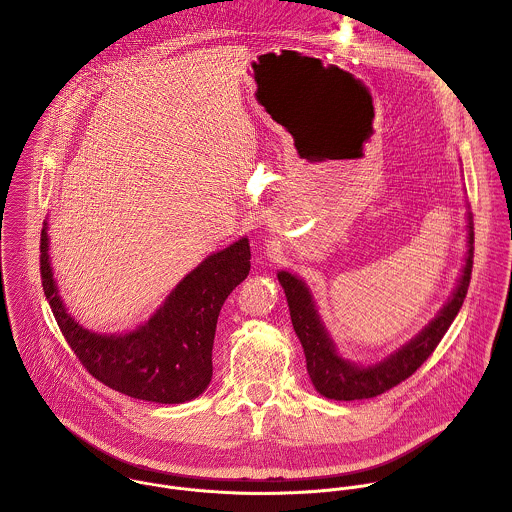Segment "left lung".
Segmentation results:
<instances>
[{
    "instance_id": "obj_1",
    "label": "left lung",
    "mask_w": 512,
    "mask_h": 512,
    "mask_svg": "<svg viewBox=\"0 0 512 512\" xmlns=\"http://www.w3.org/2000/svg\"><path fill=\"white\" fill-rule=\"evenodd\" d=\"M472 263H474V223H472V216L468 214V257L452 300L409 344L399 348L395 354H391L383 362L373 364V367H367V369L356 367V364L336 354L334 344L328 338L316 314V306L312 302L308 287L296 275L279 271L277 279L285 291L291 324H294V330L304 346L308 373L316 391L334 401H358V399H371V397L383 395L385 391L409 379L429 358V354L437 348V344H440V340L452 326L454 318L458 316L464 304V298L468 294Z\"/></svg>"
}]
</instances>
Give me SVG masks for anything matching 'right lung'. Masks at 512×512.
Masks as SVG:
<instances>
[{
    "label": "right lung",
    "mask_w": 512,
    "mask_h": 512,
    "mask_svg": "<svg viewBox=\"0 0 512 512\" xmlns=\"http://www.w3.org/2000/svg\"><path fill=\"white\" fill-rule=\"evenodd\" d=\"M247 239L204 259L168 296L148 324L121 336L95 334L66 314L48 261L46 223L40 237V275L56 324L83 367L103 385L143 401L184 403L212 379L216 320L231 291L249 275Z\"/></svg>",
    "instance_id": "add662e5"
}]
</instances>
